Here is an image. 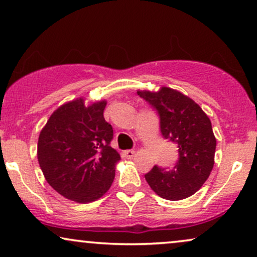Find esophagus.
Listing matches in <instances>:
<instances>
[{
    "label": "esophagus",
    "mask_w": 257,
    "mask_h": 257,
    "mask_svg": "<svg viewBox=\"0 0 257 257\" xmlns=\"http://www.w3.org/2000/svg\"><path fill=\"white\" fill-rule=\"evenodd\" d=\"M123 155H124L125 158H128V160H130V158H133L134 156H135V151H134V150H125L124 153H123Z\"/></svg>",
    "instance_id": "obj_1"
}]
</instances>
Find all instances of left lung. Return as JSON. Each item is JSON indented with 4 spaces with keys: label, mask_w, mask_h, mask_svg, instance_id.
Here are the masks:
<instances>
[{
    "label": "left lung",
    "mask_w": 257,
    "mask_h": 257,
    "mask_svg": "<svg viewBox=\"0 0 257 257\" xmlns=\"http://www.w3.org/2000/svg\"><path fill=\"white\" fill-rule=\"evenodd\" d=\"M137 94L158 110L162 134L179 148L173 169L154 166L146 180L164 199H186L200 189L214 165L216 139L211 120L196 101L177 89L162 86L156 92L139 89Z\"/></svg>",
    "instance_id": "1"
}]
</instances>
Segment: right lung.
<instances>
[{
	"instance_id": "right-lung-1",
	"label": "right lung",
	"mask_w": 257,
	"mask_h": 257,
	"mask_svg": "<svg viewBox=\"0 0 257 257\" xmlns=\"http://www.w3.org/2000/svg\"><path fill=\"white\" fill-rule=\"evenodd\" d=\"M107 101L78 97L51 114L41 130L37 158L46 182L79 204L95 201L110 189L120 154L109 146L113 128L103 117Z\"/></svg>"
}]
</instances>
